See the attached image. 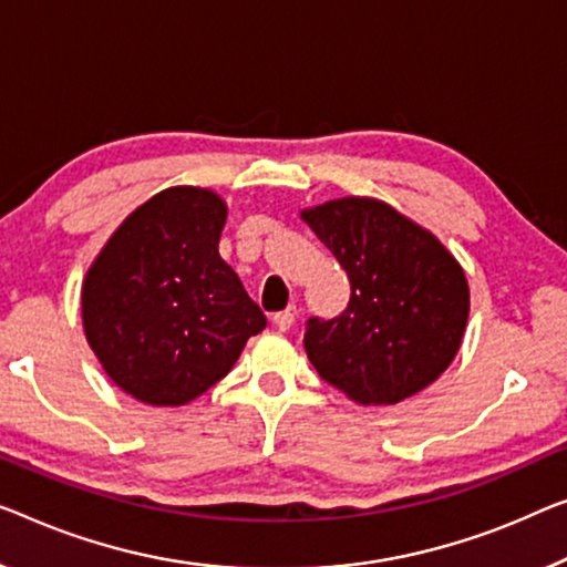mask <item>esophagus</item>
<instances>
[{"label": "esophagus", "mask_w": 567, "mask_h": 567, "mask_svg": "<svg viewBox=\"0 0 567 567\" xmlns=\"http://www.w3.org/2000/svg\"><path fill=\"white\" fill-rule=\"evenodd\" d=\"M295 316H298V310H295V306H290V308L280 310V312H275L272 323L280 328V331H290V326L295 323Z\"/></svg>", "instance_id": "1"}]
</instances>
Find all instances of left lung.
I'll return each instance as SVG.
<instances>
[{
  "label": "left lung",
  "mask_w": 567,
  "mask_h": 567,
  "mask_svg": "<svg viewBox=\"0 0 567 567\" xmlns=\"http://www.w3.org/2000/svg\"><path fill=\"white\" fill-rule=\"evenodd\" d=\"M351 282L333 320L312 318L306 351L318 374L359 404H396L451 367L466 333L463 267L433 231L390 203L346 196L300 210Z\"/></svg>",
  "instance_id": "1"
}]
</instances>
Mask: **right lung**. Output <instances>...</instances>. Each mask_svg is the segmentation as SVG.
Here are the masks:
<instances>
[{
	"label": "right lung",
	"mask_w": 567,
	"mask_h": 567,
	"mask_svg": "<svg viewBox=\"0 0 567 567\" xmlns=\"http://www.w3.org/2000/svg\"><path fill=\"white\" fill-rule=\"evenodd\" d=\"M226 214L210 188L159 190L116 226L83 277L91 351L142 404L193 402L265 331V312L218 255Z\"/></svg>",
	"instance_id": "1"
}]
</instances>
